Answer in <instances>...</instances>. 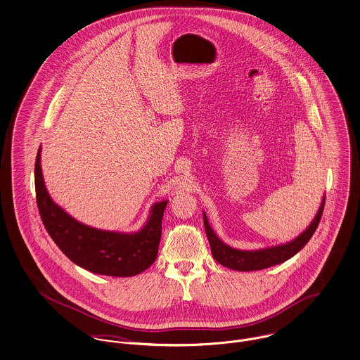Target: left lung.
<instances>
[{
    "label": "left lung",
    "instance_id": "left-lung-1",
    "mask_svg": "<svg viewBox=\"0 0 360 360\" xmlns=\"http://www.w3.org/2000/svg\"><path fill=\"white\" fill-rule=\"evenodd\" d=\"M324 199H326V196H323V199H321L319 210H318L315 218L312 219L309 226L301 235H298L295 239L290 240L287 243H281V244L265 247V248H258V250H239V248L231 247L226 243H224L212 231V228L210 226L208 218H207L205 212L202 211L204 229H205L207 239L210 241L211 254H212L214 259L218 264H221L222 266H226L233 271H240V272L261 271V269H266V268L283 264L284 261L294 257L298 251H301L304 248V245L314 236V233L319 225L321 214H323Z\"/></svg>",
    "mask_w": 360,
    "mask_h": 360
}]
</instances>
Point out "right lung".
I'll use <instances>...</instances> for the list:
<instances>
[{
  "instance_id": "right-lung-1",
  "label": "right lung",
  "mask_w": 360,
  "mask_h": 360,
  "mask_svg": "<svg viewBox=\"0 0 360 360\" xmlns=\"http://www.w3.org/2000/svg\"><path fill=\"white\" fill-rule=\"evenodd\" d=\"M34 176L42 224L62 252L76 265L92 274L127 278L139 275L156 261L168 200L152 205L148 221L138 232L103 231L77 221L51 199L41 169V148Z\"/></svg>"
}]
</instances>
